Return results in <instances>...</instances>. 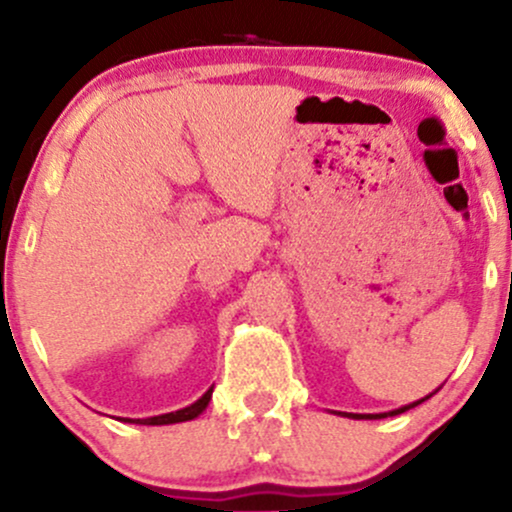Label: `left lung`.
<instances>
[{"mask_svg": "<svg viewBox=\"0 0 512 512\" xmlns=\"http://www.w3.org/2000/svg\"><path fill=\"white\" fill-rule=\"evenodd\" d=\"M431 395H433V392H431ZM431 395H426V397L416 399V402H411V404H404V407H399V409L383 411V414H344V416H349V419H387V416H397V414H404V411H409V409L419 407V404H421V402H426V399L431 397Z\"/></svg>", "mask_w": 512, "mask_h": 512, "instance_id": "8db88e82", "label": "left lung"}]
</instances>
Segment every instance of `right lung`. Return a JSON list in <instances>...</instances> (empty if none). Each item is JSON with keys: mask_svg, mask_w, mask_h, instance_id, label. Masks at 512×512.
<instances>
[{"mask_svg": "<svg viewBox=\"0 0 512 512\" xmlns=\"http://www.w3.org/2000/svg\"><path fill=\"white\" fill-rule=\"evenodd\" d=\"M209 399H211V387L204 392L197 402H192L190 407L178 409V411H170V414H161V416H149V419H120L125 424H142V426H168V424H182V421H192L202 414L204 409L209 407Z\"/></svg>", "mask_w": 512, "mask_h": 512, "instance_id": "add662e5", "label": "right lung"}]
</instances>
